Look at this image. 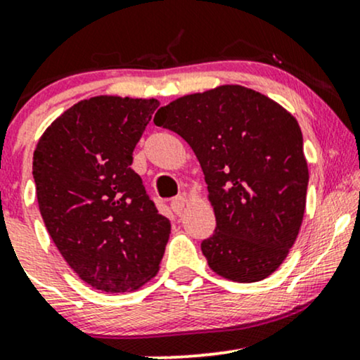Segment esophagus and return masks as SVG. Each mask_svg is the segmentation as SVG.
<instances>
[{
  "instance_id": "34e87169",
  "label": "esophagus",
  "mask_w": 360,
  "mask_h": 360,
  "mask_svg": "<svg viewBox=\"0 0 360 360\" xmlns=\"http://www.w3.org/2000/svg\"><path fill=\"white\" fill-rule=\"evenodd\" d=\"M184 206H186V200H184L183 196H176L174 200L171 201V208H172V212H174L176 214H179L181 212H183Z\"/></svg>"
}]
</instances>
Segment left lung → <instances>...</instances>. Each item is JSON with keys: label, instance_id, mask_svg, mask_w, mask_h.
<instances>
[{"label": "left lung", "instance_id": "left-lung-1", "mask_svg": "<svg viewBox=\"0 0 360 360\" xmlns=\"http://www.w3.org/2000/svg\"><path fill=\"white\" fill-rule=\"evenodd\" d=\"M203 169L217 229L201 242L208 266L235 283L271 276L295 245L307 206L308 164L296 118L238 84L186 94L155 113Z\"/></svg>", "mask_w": 360, "mask_h": 360}]
</instances>
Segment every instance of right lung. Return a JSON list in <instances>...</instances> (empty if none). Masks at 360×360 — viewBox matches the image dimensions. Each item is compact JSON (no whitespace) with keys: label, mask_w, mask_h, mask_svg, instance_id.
I'll return each mask as SVG.
<instances>
[{"label":"right lung","mask_w":360,"mask_h":360,"mask_svg":"<svg viewBox=\"0 0 360 360\" xmlns=\"http://www.w3.org/2000/svg\"><path fill=\"white\" fill-rule=\"evenodd\" d=\"M159 101L94 96L65 110L34 152L40 214L69 267L91 288L134 291L159 271L171 223L131 169Z\"/></svg>","instance_id":"right-lung-1"}]
</instances>
